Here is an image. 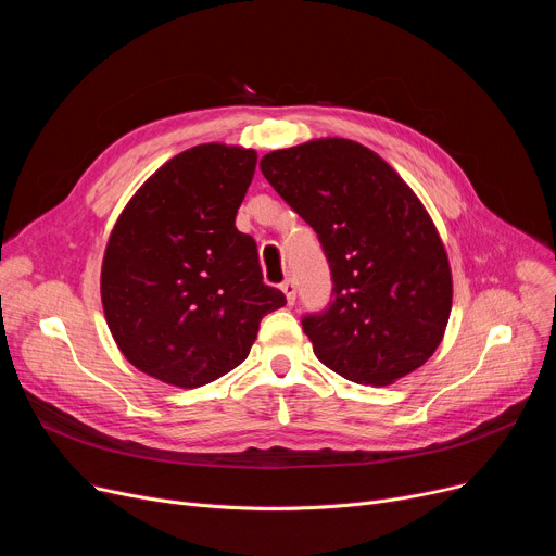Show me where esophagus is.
Segmentation results:
<instances>
[{
	"label": "esophagus",
	"instance_id": "esophagus-1",
	"mask_svg": "<svg viewBox=\"0 0 556 556\" xmlns=\"http://www.w3.org/2000/svg\"><path fill=\"white\" fill-rule=\"evenodd\" d=\"M281 293L286 295V302L293 306L295 304V295H298V288H295V281L293 279H286L283 283H281Z\"/></svg>",
	"mask_w": 556,
	"mask_h": 556
}]
</instances>
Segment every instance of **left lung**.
<instances>
[{
    "instance_id": "obj_1",
    "label": "left lung",
    "mask_w": 556,
    "mask_h": 556,
    "mask_svg": "<svg viewBox=\"0 0 556 556\" xmlns=\"http://www.w3.org/2000/svg\"><path fill=\"white\" fill-rule=\"evenodd\" d=\"M258 166L329 258L333 302L302 323L317 361L376 388L419 369L444 338L453 275L417 193L381 155L340 137L273 151Z\"/></svg>"
}]
</instances>
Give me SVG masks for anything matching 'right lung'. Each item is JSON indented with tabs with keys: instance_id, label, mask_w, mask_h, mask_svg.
Listing matches in <instances>:
<instances>
[{
	"instance_id": "right-lung-1",
	"label": "right lung",
	"mask_w": 556,
	"mask_h": 556,
	"mask_svg": "<svg viewBox=\"0 0 556 556\" xmlns=\"http://www.w3.org/2000/svg\"><path fill=\"white\" fill-rule=\"evenodd\" d=\"M256 151L200 143L160 166L116 218L101 266L108 329L130 365L175 388L239 367L286 304L237 229Z\"/></svg>"
}]
</instances>
